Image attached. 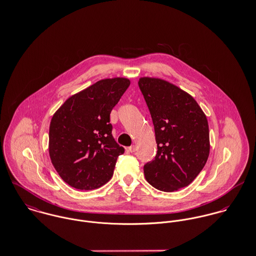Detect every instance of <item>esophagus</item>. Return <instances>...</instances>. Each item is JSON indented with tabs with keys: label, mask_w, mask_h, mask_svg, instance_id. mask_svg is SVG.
Returning <instances> with one entry per match:
<instances>
[{
	"label": "esophagus",
	"mask_w": 256,
	"mask_h": 256,
	"mask_svg": "<svg viewBox=\"0 0 256 256\" xmlns=\"http://www.w3.org/2000/svg\"><path fill=\"white\" fill-rule=\"evenodd\" d=\"M126 152H136V146H131L126 148Z\"/></svg>",
	"instance_id": "1"
}]
</instances>
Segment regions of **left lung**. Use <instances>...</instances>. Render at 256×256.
Masks as SVG:
<instances>
[{
  "label": "left lung",
  "instance_id": "1",
  "mask_svg": "<svg viewBox=\"0 0 256 256\" xmlns=\"http://www.w3.org/2000/svg\"><path fill=\"white\" fill-rule=\"evenodd\" d=\"M139 88L150 110L158 150L144 166L146 182L172 192L192 182L210 152L206 115L195 100L166 80L141 78Z\"/></svg>",
  "mask_w": 256,
  "mask_h": 256
}]
</instances>
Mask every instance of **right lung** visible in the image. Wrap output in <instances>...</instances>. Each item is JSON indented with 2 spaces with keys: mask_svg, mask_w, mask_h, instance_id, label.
<instances>
[{
  "mask_svg": "<svg viewBox=\"0 0 256 256\" xmlns=\"http://www.w3.org/2000/svg\"><path fill=\"white\" fill-rule=\"evenodd\" d=\"M130 86L123 78H106L68 98L53 115L49 154L61 178L80 190L108 182L124 152L112 137L110 113Z\"/></svg>",
  "mask_w": 256,
  "mask_h": 256,
  "instance_id": "obj_1",
  "label": "right lung"
}]
</instances>
